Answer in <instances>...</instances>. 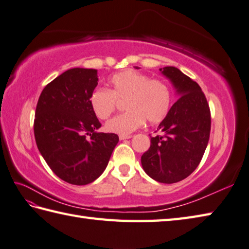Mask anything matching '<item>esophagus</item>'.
Returning a JSON list of instances; mask_svg holds the SVG:
<instances>
[{"instance_id":"esophagus-1","label":"esophagus","mask_w":249,"mask_h":249,"mask_svg":"<svg viewBox=\"0 0 249 249\" xmlns=\"http://www.w3.org/2000/svg\"><path fill=\"white\" fill-rule=\"evenodd\" d=\"M120 140H124V139H129L131 138V135H120Z\"/></svg>"}]
</instances>
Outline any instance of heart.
Wrapping results in <instances>:
<instances>
[{
    "label": "heart",
    "mask_w": 249,
    "mask_h": 249,
    "mask_svg": "<svg viewBox=\"0 0 249 249\" xmlns=\"http://www.w3.org/2000/svg\"><path fill=\"white\" fill-rule=\"evenodd\" d=\"M110 89H98L89 97L90 108L100 120L113 113L119 101H125L128 111L110 119L106 128L110 133L128 135L147 120L150 124L160 123L172 107L173 91L166 82L135 70H124L109 79Z\"/></svg>",
    "instance_id": "b5f03b06"
}]
</instances>
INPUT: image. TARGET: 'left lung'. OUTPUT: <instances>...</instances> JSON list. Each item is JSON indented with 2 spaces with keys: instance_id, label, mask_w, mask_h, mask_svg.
<instances>
[{
  "instance_id": "left-lung-1",
  "label": "left lung",
  "mask_w": 249,
  "mask_h": 249,
  "mask_svg": "<svg viewBox=\"0 0 249 249\" xmlns=\"http://www.w3.org/2000/svg\"><path fill=\"white\" fill-rule=\"evenodd\" d=\"M176 87L179 98L151 137L141 157L149 176L162 183H175L190 176L201 163L211 135V110L196 82L175 67L160 68Z\"/></svg>"
}]
</instances>
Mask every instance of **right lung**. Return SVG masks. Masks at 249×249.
Masks as SVG:
<instances>
[{
	"label": "right lung",
	"instance_id": "add662e5",
	"mask_svg": "<svg viewBox=\"0 0 249 249\" xmlns=\"http://www.w3.org/2000/svg\"><path fill=\"white\" fill-rule=\"evenodd\" d=\"M97 85V70H67L44 87L36 109L38 151L56 176L75 186L98 178L119 142L116 134L96 131L101 124L89 97Z\"/></svg>",
	"mask_w": 249,
	"mask_h": 249
}]
</instances>
